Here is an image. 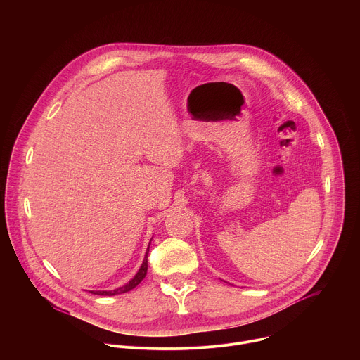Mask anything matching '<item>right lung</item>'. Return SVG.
<instances>
[{
    "label": "right lung",
    "instance_id": "right-lung-1",
    "mask_svg": "<svg viewBox=\"0 0 360 360\" xmlns=\"http://www.w3.org/2000/svg\"><path fill=\"white\" fill-rule=\"evenodd\" d=\"M149 243H150V242H149ZM148 250H149V248H148ZM148 250H146V253H145V259H143V262H142V265H141L138 274H136L127 285H124V286H121V288H118V289H115V290H95V292L92 290L91 293L102 295V296H114V295H120V293L129 292V290H132L135 286H138V285L141 283V281L145 278L146 271H148Z\"/></svg>",
    "mask_w": 360,
    "mask_h": 360
}]
</instances>
